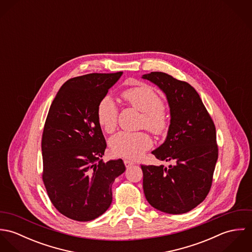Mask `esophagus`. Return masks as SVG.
Masks as SVG:
<instances>
[{
	"label": "esophagus",
	"mask_w": 252,
	"mask_h": 252,
	"mask_svg": "<svg viewBox=\"0 0 252 252\" xmlns=\"http://www.w3.org/2000/svg\"><path fill=\"white\" fill-rule=\"evenodd\" d=\"M124 164H125L126 168H129V167H131V166L135 165V163H134L133 161H130V160H127V159H125V160H124Z\"/></svg>",
	"instance_id": "34e87169"
}]
</instances>
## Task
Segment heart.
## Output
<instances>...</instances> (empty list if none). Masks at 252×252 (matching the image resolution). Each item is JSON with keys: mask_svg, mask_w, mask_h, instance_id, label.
Here are the masks:
<instances>
[{"mask_svg": "<svg viewBox=\"0 0 252 252\" xmlns=\"http://www.w3.org/2000/svg\"><path fill=\"white\" fill-rule=\"evenodd\" d=\"M123 100L132 108L143 112L141 126L155 135H164L170 127V114L160 95L147 84L131 87L121 94ZM118 110L109 97H105L97 108L98 123L107 133H111L117 125ZM111 151L120 157L138 159L152 145L145 132H120L109 142Z\"/></svg>", "mask_w": 252, "mask_h": 252, "instance_id": "heart-1", "label": "heart"}]
</instances>
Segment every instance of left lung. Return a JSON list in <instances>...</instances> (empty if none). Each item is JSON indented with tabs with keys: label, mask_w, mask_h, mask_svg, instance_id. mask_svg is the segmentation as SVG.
<instances>
[{
	"label": "left lung",
	"mask_w": 252,
	"mask_h": 252,
	"mask_svg": "<svg viewBox=\"0 0 252 252\" xmlns=\"http://www.w3.org/2000/svg\"><path fill=\"white\" fill-rule=\"evenodd\" d=\"M169 103L171 124L164 144L152 151L169 167L144 166V195L156 210L171 215L190 212L209 194L218 158L215 123L189 83L162 72L144 74Z\"/></svg>",
	"instance_id": "left-lung-1"
}]
</instances>
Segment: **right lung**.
<instances>
[{"label":"right lung","instance_id":"right-lung-1","mask_svg":"<svg viewBox=\"0 0 252 252\" xmlns=\"http://www.w3.org/2000/svg\"><path fill=\"white\" fill-rule=\"evenodd\" d=\"M122 72L88 73L67 80L54 98L41 139L42 180L55 209L90 221L111 204V185L124 173L122 159L105 163L107 147L97 119L99 103Z\"/></svg>","mask_w":252,"mask_h":252}]
</instances>
